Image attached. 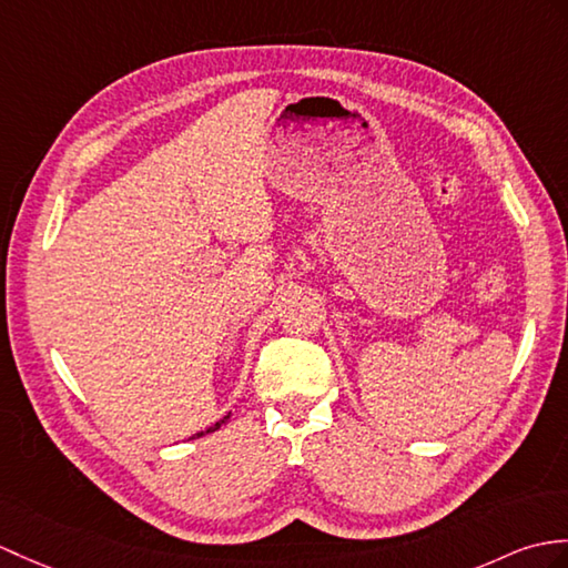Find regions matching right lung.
I'll use <instances>...</instances> for the list:
<instances>
[{
  "label": "right lung",
  "mask_w": 568,
  "mask_h": 568,
  "mask_svg": "<svg viewBox=\"0 0 568 568\" xmlns=\"http://www.w3.org/2000/svg\"><path fill=\"white\" fill-rule=\"evenodd\" d=\"M227 418H230V414H227V416H222L215 426H210V428H205V430H201V433H195V438H201V435H205V433H213V430H217L222 424H227Z\"/></svg>",
  "instance_id": "add662e5"
}]
</instances>
